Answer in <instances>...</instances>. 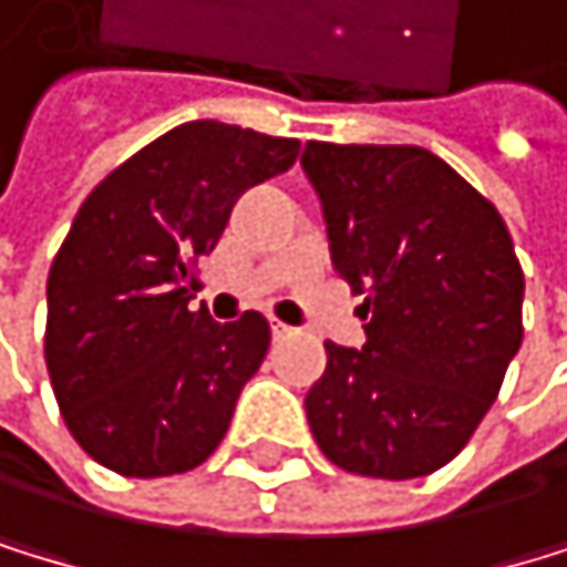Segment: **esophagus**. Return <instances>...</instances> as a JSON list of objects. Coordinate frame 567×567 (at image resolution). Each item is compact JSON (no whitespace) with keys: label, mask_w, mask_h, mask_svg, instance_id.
Instances as JSON below:
<instances>
[{"label":"esophagus","mask_w":567,"mask_h":567,"mask_svg":"<svg viewBox=\"0 0 567 567\" xmlns=\"http://www.w3.org/2000/svg\"><path fill=\"white\" fill-rule=\"evenodd\" d=\"M271 334H275V338H289V334H292V327H289V323H281V320H271Z\"/></svg>","instance_id":"34e87169"}]
</instances>
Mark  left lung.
<instances>
[{"label":"left lung","instance_id":"left-lung-1","mask_svg":"<svg viewBox=\"0 0 567 567\" xmlns=\"http://www.w3.org/2000/svg\"><path fill=\"white\" fill-rule=\"evenodd\" d=\"M334 271L365 296V344L327 341L307 393L341 471L425 477L467 446L523 344V268L502 215L417 145L307 142Z\"/></svg>","mask_w":567,"mask_h":567}]
</instances>
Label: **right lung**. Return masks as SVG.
Here are the masks:
<instances>
[{"label":"right lung","mask_w":567,"mask_h":567,"mask_svg":"<svg viewBox=\"0 0 567 567\" xmlns=\"http://www.w3.org/2000/svg\"><path fill=\"white\" fill-rule=\"evenodd\" d=\"M299 142L187 121L100 181L48 275L44 359L75 443L124 477H166L223 443L268 355L260 313L190 310L187 271L247 187L286 174Z\"/></svg>","instance_id":"add662e5"}]
</instances>
